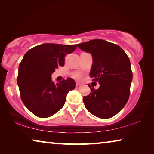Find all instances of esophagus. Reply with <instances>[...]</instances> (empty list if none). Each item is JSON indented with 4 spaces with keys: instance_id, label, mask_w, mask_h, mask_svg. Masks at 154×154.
<instances>
[{
    "instance_id": "esophagus-1",
    "label": "esophagus",
    "mask_w": 154,
    "mask_h": 154,
    "mask_svg": "<svg viewBox=\"0 0 154 154\" xmlns=\"http://www.w3.org/2000/svg\"><path fill=\"white\" fill-rule=\"evenodd\" d=\"M80 87H81V85H80L79 84H78V83H77V84H76V88L77 89H79Z\"/></svg>"
}]
</instances>
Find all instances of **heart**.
Wrapping results in <instances>:
<instances>
[{
    "mask_svg": "<svg viewBox=\"0 0 154 154\" xmlns=\"http://www.w3.org/2000/svg\"><path fill=\"white\" fill-rule=\"evenodd\" d=\"M75 77L76 78V79H80L82 78V75H80V74H79V73H77V74L75 75Z\"/></svg>",
    "mask_w": 154,
    "mask_h": 154,
    "instance_id": "heart-1",
    "label": "heart"
}]
</instances>
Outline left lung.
Returning <instances> with one entry per match:
<instances>
[{
    "mask_svg": "<svg viewBox=\"0 0 154 154\" xmlns=\"http://www.w3.org/2000/svg\"><path fill=\"white\" fill-rule=\"evenodd\" d=\"M93 58L90 77L100 84L91 87L90 94L83 98L87 110L101 119H109L118 114L128 102L133 74L128 56L119 45L94 39L78 44Z\"/></svg>",
    "mask_w": 154,
    "mask_h": 154,
    "instance_id": "1",
    "label": "left lung"
}]
</instances>
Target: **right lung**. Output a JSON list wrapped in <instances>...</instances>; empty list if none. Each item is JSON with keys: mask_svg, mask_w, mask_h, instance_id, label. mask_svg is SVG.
<instances>
[{"mask_svg": "<svg viewBox=\"0 0 154 154\" xmlns=\"http://www.w3.org/2000/svg\"><path fill=\"white\" fill-rule=\"evenodd\" d=\"M77 48L75 45L46 43L25 53L20 63L17 77L20 98L29 111L40 118H47L62 108L68 92L75 89L71 78L57 84L51 80L55 68L64 66L65 56Z\"/></svg>", "mask_w": 154, "mask_h": 154, "instance_id": "add662e5", "label": "right lung"}]
</instances>
